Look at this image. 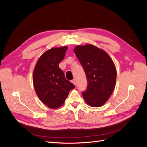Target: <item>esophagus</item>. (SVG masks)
<instances>
[{"instance_id": "obj_1", "label": "esophagus", "mask_w": 147, "mask_h": 147, "mask_svg": "<svg viewBox=\"0 0 147 147\" xmlns=\"http://www.w3.org/2000/svg\"><path fill=\"white\" fill-rule=\"evenodd\" d=\"M72 83L73 84H74L75 85H76V80H75V79L72 80Z\"/></svg>"}]
</instances>
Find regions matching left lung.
I'll list each match as a JSON object with an SVG mask.
<instances>
[{"label": "left lung", "instance_id": "8db88e82", "mask_svg": "<svg viewBox=\"0 0 147 147\" xmlns=\"http://www.w3.org/2000/svg\"><path fill=\"white\" fill-rule=\"evenodd\" d=\"M88 82L82 92L84 100L93 107H99L108 100L116 83L117 70L107 53L90 44L75 48Z\"/></svg>", "mask_w": 147, "mask_h": 147}]
</instances>
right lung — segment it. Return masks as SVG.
<instances>
[{
  "instance_id": "add662e5",
  "label": "right lung",
  "mask_w": 147,
  "mask_h": 147,
  "mask_svg": "<svg viewBox=\"0 0 147 147\" xmlns=\"http://www.w3.org/2000/svg\"><path fill=\"white\" fill-rule=\"evenodd\" d=\"M67 47L54 48L40 57L33 74V83L38 98L48 107L57 109L64 104L73 83L65 79L59 67Z\"/></svg>"
}]
</instances>
